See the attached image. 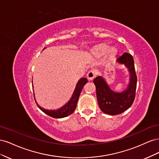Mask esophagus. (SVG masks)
<instances>
[{
	"instance_id": "esophagus-1",
	"label": "esophagus",
	"mask_w": 159,
	"mask_h": 159,
	"mask_svg": "<svg viewBox=\"0 0 159 159\" xmlns=\"http://www.w3.org/2000/svg\"><path fill=\"white\" fill-rule=\"evenodd\" d=\"M95 75H96V72H95L94 70H89V71H88V75H87L88 80H92L95 78Z\"/></svg>"
}]
</instances>
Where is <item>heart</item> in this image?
Wrapping results in <instances>:
<instances>
[{
    "label": "heart",
    "mask_w": 159,
    "mask_h": 159,
    "mask_svg": "<svg viewBox=\"0 0 159 159\" xmlns=\"http://www.w3.org/2000/svg\"><path fill=\"white\" fill-rule=\"evenodd\" d=\"M108 49H109V46L107 45L103 44V45L100 46L99 48H98L97 50H96V51H95V53H96V54L102 56V55L105 54V53L107 52ZM115 52H116V50H115L114 48H112L109 49V53L111 54H114Z\"/></svg>",
    "instance_id": "obj_1"
}]
</instances>
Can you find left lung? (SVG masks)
<instances>
[{
    "label": "left lung",
    "mask_w": 159,
    "mask_h": 159,
    "mask_svg": "<svg viewBox=\"0 0 159 159\" xmlns=\"http://www.w3.org/2000/svg\"><path fill=\"white\" fill-rule=\"evenodd\" d=\"M117 61L125 65L130 72V83L125 91L121 93L114 92L101 76L93 80L99 108L103 113L111 115L121 114L128 109L132 105L136 95L137 78L133 56L125 52Z\"/></svg>",
    "instance_id": "left-lung-1"
}]
</instances>
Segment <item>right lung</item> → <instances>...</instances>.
Here are the masks:
<instances>
[{"mask_svg":"<svg viewBox=\"0 0 159 159\" xmlns=\"http://www.w3.org/2000/svg\"><path fill=\"white\" fill-rule=\"evenodd\" d=\"M88 82V80L86 78H81L80 80L78 81V83L77 84L75 89L73 95L70 100V102L66 104L64 107H62L61 108L57 109V110H54V111H51V110H46L40 107L39 105H38V107L40 108L41 111H42L43 112L45 113L49 116L53 117V118H63L66 117L68 115H71V113H73L74 111H75L76 108V105L77 103H78V101L80 97V95L81 93V89H83L84 86L85 85V84Z\"/></svg>","mask_w":159,"mask_h":159,"instance_id":"1","label":"right lung"}]
</instances>
